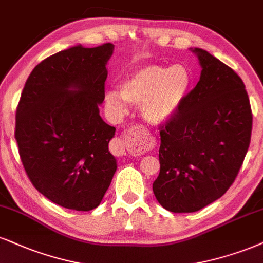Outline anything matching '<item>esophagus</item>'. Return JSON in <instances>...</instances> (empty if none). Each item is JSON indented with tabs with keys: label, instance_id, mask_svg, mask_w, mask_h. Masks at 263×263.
<instances>
[{
	"label": "esophagus",
	"instance_id": "obj_1",
	"mask_svg": "<svg viewBox=\"0 0 263 263\" xmlns=\"http://www.w3.org/2000/svg\"><path fill=\"white\" fill-rule=\"evenodd\" d=\"M151 146V140L147 137L146 133H144L141 128L134 126L129 129L125 134L124 139H116L112 141L111 148L116 155H125V148L134 155H141L142 152L148 150Z\"/></svg>",
	"mask_w": 263,
	"mask_h": 263
}]
</instances>
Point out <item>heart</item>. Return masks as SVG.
<instances>
[{"mask_svg": "<svg viewBox=\"0 0 263 263\" xmlns=\"http://www.w3.org/2000/svg\"><path fill=\"white\" fill-rule=\"evenodd\" d=\"M191 84L193 77L184 64H147L128 74L119 85V92L108 90L105 102L116 113L124 112L126 102L140 106L145 122L162 126L173 121L183 108Z\"/></svg>", "mask_w": 263, "mask_h": 263, "instance_id": "obj_1", "label": "heart"}]
</instances>
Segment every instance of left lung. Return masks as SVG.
<instances>
[{
  "label": "left lung",
  "instance_id": "1",
  "mask_svg": "<svg viewBox=\"0 0 263 263\" xmlns=\"http://www.w3.org/2000/svg\"><path fill=\"white\" fill-rule=\"evenodd\" d=\"M200 80L183 108L160 132V164L152 184L160 205L196 212L218 200L240 170L251 139L252 115L245 85L232 68L202 48H190Z\"/></svg>",
  "mask_w": 263,
  "mask_h": 263
}]
</instances>
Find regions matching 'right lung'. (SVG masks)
Returning <instances> with one entry per match:
<instances>
[{"label": "right lung", "instance_id": "obj_1", "mask_svg": "<svg viewBox=\"0 0 263 263\" xmlns=\"http://www.w3.org/2000/svg\"><path fill=\"white\" fill-rule=\"evenodd\" d=\"M115 45H82L47 57L29 76L17 115L15 140L32 185L57 205L91 211L117 171L108 144L116 128L100 116L107 62Z\"/></svg>", "mask_w": 263, "mask_h": 263}]
</instances>
